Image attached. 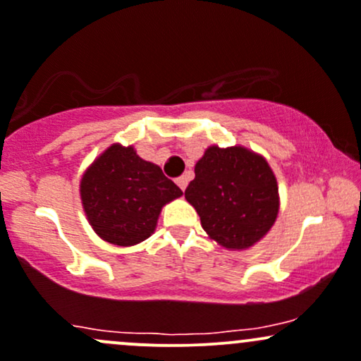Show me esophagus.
<instances>
[{
	"label": "esophagus",
	"mask_w": 361,
	"mask_h": 361,
	"mask_svg": "<svg viewBox=\"0 0 361 361\" xmlns=\"http://www.w3.org/2000/svg\"><path fill=\"white\" fill-rule=\"evenodd\" d=\"M176 183H178V187L181 188V190H185V188H187V185H188V178L187 176H180L176 180Z\"/></svg>",
	"instance_id": "34e87169"
}]
</instances>
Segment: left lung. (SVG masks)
<instances>
[{
  "mask_svg": "<svg viewBox=\"0 0 361 361\" xmlns=\"http://www.w3.org/2000/svg\"><path fill=\"white\" fill-rule=\"evenodd\" d=\"M185 199L195 207L206 233L230 250L259 242L280 207L279 185L267 159L240 145H212L204 152Z\"/></svg>",
  "mask_w": 361,
  "mask_h": 361,
  "instance_id": "8db88e82",
  "label": "left lung"
}]
</instances>
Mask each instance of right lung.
<instances>
[{"instance_id": "right-lung-1", "label": "right lung", "mask_w": 361, "mask_h": 361, "mask_svg": "<svg viewBox=\"0 0 361 361\" xmlns=\"http://www.w3.org/2000/svg\"><path fill=\"white\" fill-rule=\"evenodd\" d=\"M79 192L91 228L121 247L149 238L162 207L183 195L159 166L119 143L94 159L82 174Z\"/></svg>"}]
</instances>
